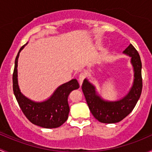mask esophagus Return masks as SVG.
<instances>
[{
  "label": "esophagus",
  "instance_id": "esophagus-1",
  "mask_svg": "<svg viewBox=\"0 0 152 152\" xmlns=\"http://www.w3.org/2000/svg\"><path fill=\"white\" fill-rule=\"evenodd\" d=\"M84 79H85V74H84L83 72H81L80 74L79 75V77H78V80H79L80 86L82 85L83 81Z\"/></svg>",
  "mask_w": 152,
  "mask_h": 152
}]
</instances>
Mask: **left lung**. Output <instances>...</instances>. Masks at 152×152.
<instances>
[{
  "label": "left lung",
  "instance_id": "8db88e82",
  "mask_svg": "<svg viewBox=\"0 0 152 152\" xmlns=\"http://www.w3.org/2000/svg\"><path fill=\"white\" fill-rule=\"evenodd\" d=\"M124 53L130 56L134 67V83L128 94L116 102H107L102 99L95 91V87L86 79L82 84V90L89 110L99 122L106 124L117 123L127 116L135 107L143 88L140 55L132 44L124 50Z\"/></svg>",
  "mask_w": 152,
  "mask_h": 152
}]
</instances>
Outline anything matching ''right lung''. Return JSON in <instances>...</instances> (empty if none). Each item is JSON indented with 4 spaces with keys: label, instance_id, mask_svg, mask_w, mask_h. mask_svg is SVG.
Segmentation results:
<instances>
[{
    "label": "right lung",
    "instance_id": "add662e5",
    "mask_svg": "<svg viewBox=\"0 0 152 152\" xmlns=\"http://www.w3.org/2000/svg\"><path fill=\"white\" fill-rule=\"evenodd\" d=\"M25 45L20 48L15 58L12 77L13 91L15 97L24 115L31 123L41 127L49 129L58 127L68 118L69 113L68 96L72 91L79 88V83L76 79H72L60 86L49 99L42 102H35L26 98L20 92L18 83L19 53L23 49Z\"/></svg>",
    "mask_w": 152,
    "mask_h": 152
}]
</instances>
